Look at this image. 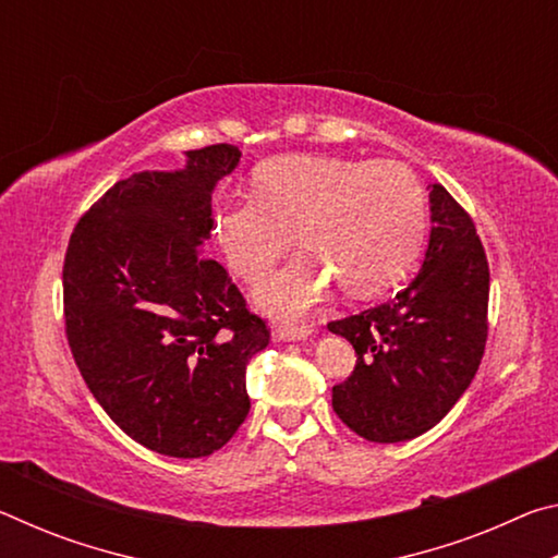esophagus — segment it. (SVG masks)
<instances>
[{
	"label": "esophagus",
	"instance_id": "obj_1",
	"mask_svg": "<svg viewBox=\"0 0 558 558\" xmlns=\"http://www.w3.org/2000/svg\"><path fill=\"white\" fill-rule=\"evenodd\" d=\"M278 339H282V342H302V339H310L315 335L313 327H290V325H280L276 329Z\"/></svg>",
	"mask_w": 558,
	"mask_h": 558
}]
</instances>
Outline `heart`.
Wrapping results in <instances>:
<instances>
[{"instance_id": "b5f03b06", "label": "heart", "mask_w": 558, "mask_h": 558, "mask_svg": "<svg viewBox=\"0 0 558 558\" xmlns=\"http://www.w3.org/2000/svg\"><path fill=\"white\" fill-rule=\"evenodd\" d=\"M426 229V199L399 162L332 155L268 159L253 199L216 204L211 233L235 276L256 282L290 245L302 248L263 282L256 302L278 319H300L335 280L349 298H369L411 266Z\"/></svg>"}]
</instances>
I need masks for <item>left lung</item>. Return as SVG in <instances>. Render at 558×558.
<instances>
[{"label":"left lung","instance_id":"obj_1","mask_svg":"<svg viewBox=\"0 0 558 558\" xmlns=\"http://www.w3.org/2000/svg\"><path fill=\"white\" fill-rule=\"evenodd\" d=\"M421 270L391 300L329 323L356 352L332 409L356 436L401 442L430 430L475 379L487 339L489 268L470 216L430 184Z\"/></svg>","mask_w":558,"mask_h":558}]
</instances>
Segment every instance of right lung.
I'll list each match as a JSON object with an SVG mask.
<instances>
[{"instance_id": "1", "label": "right lung", "mask_w": 558, "mask_h": 558, "mask_svg": "<svg viewBox=\"0 0 558 558\" xmlns=\"http://www.w3.org/2000/svg\"><path fill=\"white\" fill-rule=\"evenodd\" d=\"M100 196L63 263L65 335L90 393L140 446L211 456L251 409L245 366L270 332L229 272L202 256L211 194L239 167L233 145L184 153Z\"/></svg>"}]
</instances>
